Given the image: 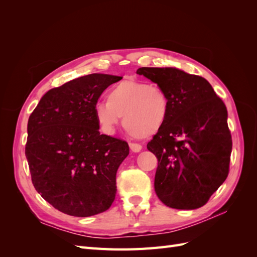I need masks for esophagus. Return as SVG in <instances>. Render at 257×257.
Wrapping results in <instances>:
<instances>
[{
	"label": "esophagus",
	"mask_w": 257,
	"mask_h": 257,
	"mask_svg": "<svg viewBox=\"0 0 257 257\" xmlns=\"http://www.w3.org/2000/svg\"><path fill=\"white\" fill-rule=\"evenodd\" d=\"M130 148H131V150L135 153L141 152L143 149V147L139 144H130Z\"/></svg>",
	"instance_id": "1"
}]
</instances>
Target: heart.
<instances>
[{"mask_svg":"<svg viewBox=\"0 0 257 257\" xmlns=\"http://www.w3.org/2000/svg\"><path fill=\"white\" fill-rule=\"evenodd\" d=\"M169 112L167 93L159 84L123 80L107 93V102L94 107L95 120L105 134L112 135L122 124L131 134L149 137L164 126Z\"/></svg>","mask_w":257,"mask_h":257,"instance_id":"obj_1","label":"heart"}]
</instances>
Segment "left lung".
Here are the masks:
<instances>
[{
	"label": "left lung",
	"mask_w": 257,
	"mask_h": 257,
	"mask_svg": "<svg viewBox=\"0 0 257 257\" xmlns=\"http://www.w3.org/2000/svg\"><path fill=\"white\" fill-rule=\"evenodd\" d=\"M165 90L167 120L148 143L159 161L154 190L170 208L204 206L226 180L231 153L227 109L205 78L176 67L136 72Z\"/></svg>",
	"instance_id": "obj_1"
}]
</instances>
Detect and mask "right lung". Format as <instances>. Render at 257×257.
<instances>
[{"mask_svg": "<svg viewBox=\"0 0 257 257\" xmlns=\"http://www.w3.org/2000/svg\"><path fill=\"white\" fill-rule=\"evenodd\" d=\"M121 76L91 74L43 95L28 121L26 157L35 190L59 211L87 217L113 203L127 143L99 134L94 107Z\"/></svg>", "mask_w": 257, "mask_h": 257, "instance_id": "add662e5", "label": "right lung"}]
</instances>
